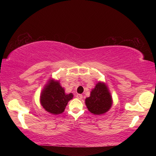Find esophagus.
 Returning a JSON list of instances; mask_svg holds the SVG:
<instances>
[{"label": "esophagus", "instance_id": "1", "mask_svg": "<svg viewBox=\"0 0 156 156\" xmlns=\"http://www.w3.org/2000/svg\"><path fill=\"white\" fill-rule=\"evenodd\" d=\"M76 98H77L79 100H82L83 99V95H81V94L76 95Z\"/></svg>", "mask_w": 156, "mask_h": 156}]
</instances>
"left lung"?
Segmentation results:
<instances>
[{"mask_svg": "<svg viewBox=\"0 0 156 156\" xmlns=\"http://www.w3.org/2000/svg\"><path fill=\"white\" fill-rule=\"evenodd\" d=\"M113 104L112 96L106 83L98 82L85 99L89 112L94 115H102L109 112Z\"/></svg>", "mask_w": 156, "mask_h": 156, "instance_id": "1", "label": "left lung"}]
</instances>
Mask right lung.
<instances>
[{
	"mask_svg": "<svg viewBox=\"0 0 156 156\" xmlns=\"http://www.w3.org/2000/svg\"><path fill=\"white\" fill-rule=\"evenodd\" d=\"M73 97L72 93H65L59 80L50 78L41 91L40 102L46 112L53 115H58L64 112L69 101Z\"/></svg>",
	"mask_w": 156,
	"mask_h": 156,
	"instance_id": "add662e5",
	"label": "right lung"
}]
</instances>
